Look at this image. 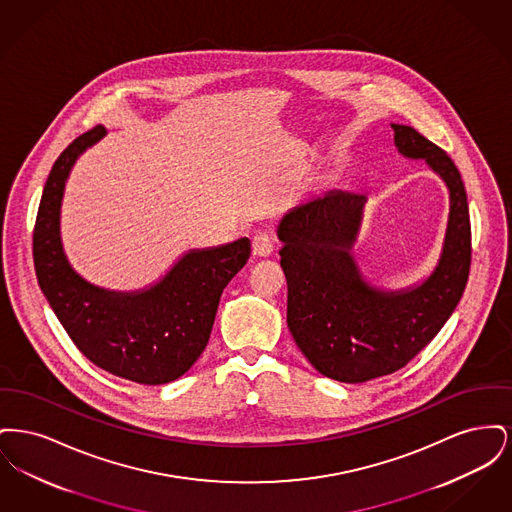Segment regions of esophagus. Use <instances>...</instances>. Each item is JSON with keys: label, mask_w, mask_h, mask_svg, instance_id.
I'll return each instance as SVG.
<instances>
[{"label": "esophagus", "mask_w": 512, "mask_h": 512, "mask_svg": "<svg viewBox=\"0 0 512 512\" xmlns=\"http://www.w3.org/2000/svg\"><path fill=\"white\" fill-rule=\"evenodd\" d=\"M253 255L255 257H268L272 251H274V238L267 234V232H259L255 238H253Z\"/></svg>", "instance_id": "esophagus-1"}]
</instances>
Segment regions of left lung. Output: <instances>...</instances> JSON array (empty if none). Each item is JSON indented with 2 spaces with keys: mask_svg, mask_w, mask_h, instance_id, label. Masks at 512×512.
I'll return each instance as SVG.
<instances>
[{
  "mask_svg": "<svg viewBox=\"0 0 512 512\" xmlns=\"http://www.w3.org/2000/svg\"><path fill=\"white\" fill-rule=\"evenodd\" d=\"M391 128L397 151L424 159L449 190L441 255L422 284L386 292L363 278L351 247L365 195L334 190L293 207L278 224L293 340L320 374L345 384L386 376L416 357L453 315L470 270V215L461 172L413 126Z\"/></svg>",
  "mask_w": 512,
  "mask_h": 512,
  "instance_id": "obj_1",
  "label": "left lung"
}]
</instances>
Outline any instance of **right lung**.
<instances>
[{
	"instance_id": "1",
	"label": "right lung",
	"mask_w": 512,
	"mask_h": 512,
	"mask_svg": "<svg viewBox=\"0 0 512 512\" xmlns=\"http://www.w3.org/2000/svg\"><path fill=\"white\" fill-rule=\"evenodd\" d=\"M107 130L78 136L49 172L34 226L38 284L74 345L94 365L138 384L159 386L188 372L203 353L220 295L244 268L251 242L192 249L142 292H111L74 272L61 244V201L78 155Z\"/></svg>"
}]
</instances>
